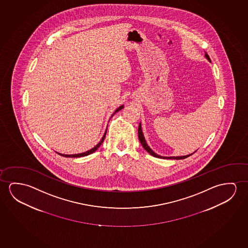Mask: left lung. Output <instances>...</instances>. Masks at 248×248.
Returning a JSON list of instances; mask_svg holds the SVG:
<instances>
[{"label": "left lung", "instance_id": "8db88e82", "mask_svg": "<svg viewBox=\"0 0 248 248\" xmlns=\"http://www.w3.org/2000/svg\"><path fill=\"white\" fill-rule=\"evenodd\" d=\"M204 57H206V59L208 60V61L210 62V58L209 57V55L208 54L205 53L204 55ZM138 138H139V141L141 142V145H142V147H143V149L147 151V152L149 153L152 156L156 157V158H160V159H173V160H182V159H186L187 157L190 156L191 155H183V156H161V155H157L156 153L154 152L152 149H150V147H149L148 143H147V141L145 140L144 136H143V133H142V130H141V123L139 124V127H138Z\"/></svg>", "mask_w": 248, "mask_h": 248}]
</instances>
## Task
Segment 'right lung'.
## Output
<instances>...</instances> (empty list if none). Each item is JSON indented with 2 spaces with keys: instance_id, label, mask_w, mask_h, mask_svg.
<instances>
[{
  "instance_id": "right-lung-1",
  "label": "right lung",
  "mask_w": 248,
  "mask_h": 248,
  "mask_svg": "<svg viewBox=\"0 0 248 248\" xmlns=\"http://www.w3.org/2000/svg\"><path fill=\"white\" fill-rule=\"evenodd\" d=\"M123 108H124V105H122V106H120V107H118V108H117V109L115 110L114 112H113V114L111 115V117H112V116H113V115H114L116 112H118V111H119V110H122ZM107 130H106V131H105V133H104L103 138H101V140L99 141V143L96 145V146H94L93 149H89V150L86 151V152L80 153V154H74V155H64V154H61V153H57L58 154V155H62V156L69 157V158H77V157H83L87 156V155H91V154H93V153L95 152L96 150L99 149V147H100V145L103 143L104 140H105V138H106V135H107Z\"/></svg>"
}]
</instances>
